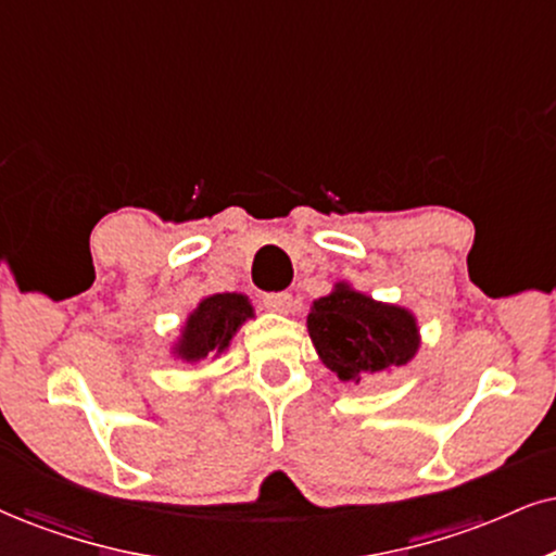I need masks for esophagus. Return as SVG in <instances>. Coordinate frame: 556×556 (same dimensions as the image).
<instances>
[{
  "instance_id": "34e87169",
  "label": "esophagus",
  "mask_w": 556,
  "mask_h": 556,
  "mask_svg": "<svg viewBox=\"0 0 556 556\" xmlns=\"http://www.w3.org/2000/svg\"><path fill=\"white\" fill-rule=\"evenodd\" d=\"M263 304L267 306L270 312H278V314H289L293 309V296L289 291H278V293H265L263 296Z\"/></svg>"
}]
</instances>
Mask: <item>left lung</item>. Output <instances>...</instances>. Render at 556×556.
Masks as SVG:
<instances>
[{
	"label": "left lung",
	"instance_id": "1",
	"mask_svg": "<svg viewBox=\"0 0 556 556\" xmlns=\"http://www.w3.org/2000/svg\"><path fill=\"white\" fill-rule=\"evenodd\" d=\"M306 325L321 363L340 381L361 383L387 368L404 366L417 353L413 314L376 304L342 283L330 296L314 301Z\"/></svg>",
	"mask_w": 556,
	"mask_h": 556
}]
</instances>
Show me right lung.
<instances>
[{"instance_id": "obj_1", "label": "right lung", "mask_w": 556, "mask_h": 556, "mask_svg": "<svg viewBox=\"0 0 556 556\" xmlns=\"http://www.w3.org/2000/svg\"><path fill=\"white\" fill-rule=\"evenodd\" d=\"M247 317H252V306L242 293H216V296L203 299L188 317L177 355H182L185 361L218 355L226 351L231 334Z\"/></svg>"}]
</instances>
